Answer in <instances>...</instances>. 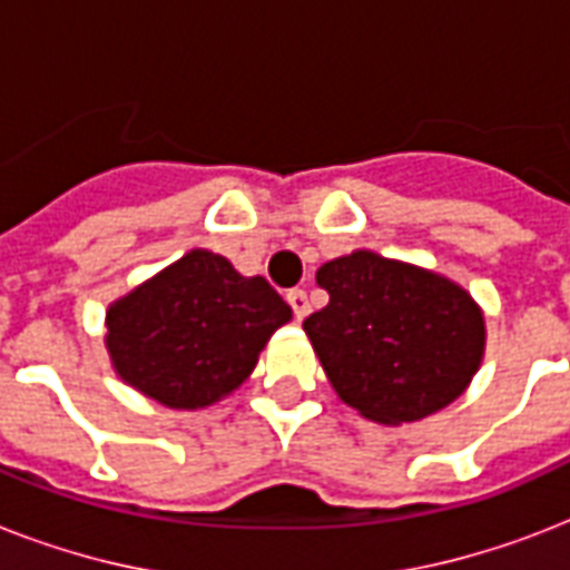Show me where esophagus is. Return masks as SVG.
Listing matches in <instances>:
<instances>
[{
  "label": "esophagus",
  "mask_w": 570,
  "mask_h": 570,
  "mask_svg": "<svg viewBox=\"0 0 570 570\" xmlns=\"http://www.w3.org/2000/svg\"><path fill=\"white\" fill-rule=\"evenodd\" d=\"M286 302H289V307H293L295 320L298 322L311 313V302H307V293H304V289H289V293H286Z\"/></svg>",
  "instance_id": "obj_1"
}]
</instances>
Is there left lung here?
<instances>
[{
    "label": "left lung",
    "mask_w": 570,
    "mask_h": 570,
    "mask_svg": "<svg viewBox=\"0 0 570 570\" xmlns=\"http://www.w3.org/2000/svg\"><path fill=\"white\" fill-rule=\"evenodd\" d=\"M331 295L304 334L337 396L384 425L414 423L464 393L485 352V320L468 289L429 268L352 250L325 263Z\"/></svg>",
    "instance_id": "obj_1"
}]
</instances>
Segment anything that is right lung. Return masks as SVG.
Listing matches in <instances>:
<instances>
[{"label":"right lung","instance_id":"obj_1","mask_svg":"<svg viewBox=\"0 0 570 570\" xmlns=\"http://www.w3.org/2000/svg\"><path fill=\"white\" fill-rule=\"evenodd\" d=\"M289 320L266 277H242L222 254L195 248L111 304L106 348L138 393L195 411L239 387Z\"/></svg>","mask_w":570,"mask_h":570}]
</instances>
